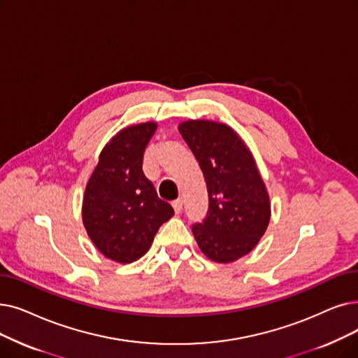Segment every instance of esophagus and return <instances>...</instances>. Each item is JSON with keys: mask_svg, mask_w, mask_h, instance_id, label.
Returning a JSON list of instances; mask_svg holds the SVG:
<instances>
[{"mask_svg": "<svg viewBox=\"0 0 358 358\" xmlns=\"http://www.w3.org/2000/svg\"><path fill=\"white\" fill-rule=\"evenodd\" d=\"M182 199H177L176 201H173V208H174V210H176V213H181V210H182Z\"/></svg>", "mask_w": 358, "mask_h": 358, "instance_id": "esophagus-1", "label": "esophagus"}]
</instances>
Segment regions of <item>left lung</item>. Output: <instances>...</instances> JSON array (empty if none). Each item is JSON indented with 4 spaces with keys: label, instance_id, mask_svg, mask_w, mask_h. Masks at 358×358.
<instances>
[{
    "label": "left lung",
    "instance_id": "obj_1",
    "mask_svg": "<svg viewBox=\"0 0 358 358\" xmlns=\"http://www.w3.org/2000/svg\"><path fill=\"white\" fill-rule=\"evenodd\" d=\"M178 130L205 176L209 209L193 234L210 260L250 253L269 225L271 201L252 152L227 124L189 120Z\"/></svg>",
    "mask_w": 358,
    "mask_h": 358
}]
</instances>
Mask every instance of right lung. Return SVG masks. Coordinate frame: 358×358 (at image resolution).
Here are the masks:
<instances>
[{"label":"right lung","mask_w":358,"mask_h":358,"mask_svg":"<svg viewBox=\"0 0 358 358\" xmlns=\"http://www.w3.org/2000/svg\"><path fill=\"white\" fill-rule=\"evenodd\" d=\"M157 127V122H142L118 131L102 149L86 184L82 217L87 236L105 257L118 263L141 259L174 215L142 171Z\"/></svg>","instance_id":"add662e5"}]
</instances>
